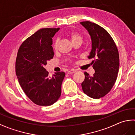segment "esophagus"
I'll list each match as a JSON object with an SVG mask.
<instances>
[{
    "mask_svg": "<svg viewBox=\"0 0 135 135\" xmlns=\"http://www.w3.org/2000/svg\"><path fill=\"white\" fill-rule=\"evenodd\" d=\"M76 72V71L74 70H71L70 71H68L67 72V74H73V73H74Z\"/></svg>",
    "mask_w": 135,
    "mask_h": 135,
    "instance_id": "1",
    "label": "esophagus"
}]
</instances>
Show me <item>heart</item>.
Returning <instances> with one entry per match:
<instances>
[{
	"mask_svg": "<svg viewBox=\"0 0 135 135\" xmlns=\"http://www.w3.org/2000/svg\"><path fill=\"white\" fill-rule=\"evenodd\" d=\"M65 36H67L68 38L70 39V40L71 41L73 44H74L77 42H81L83 40V37L81 35L80 33H78V32L76 31H68L65 33ZM53 50L54 51H57L58 47V40H56L54 42L53 44L52 45Z\"/></svg>",
	"mask_w": 135,
	"mask_h": 135,
	"instance_id": "b5f03b06",
	"label": "heart"
}]
</instances>
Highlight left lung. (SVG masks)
I'll return each instance as SVG.
<instances>
[{"mask_svg":"<svg viewBox=\"0 0 135 135\" xmlns=\"http://www.w3.org/2000/svg\"><path fill=\"white\" fill-rule=\"evenodd\" d=\"M80 23L87 29L91 40V50L88 58L93 59L95 73H84L83 91L88 96L97 99L108 93L116 82L119 69V55L113 40L106 29L89 21Z\"/></svg>","mask_w":135,"mask_h":135,"instance_id":"obj_1","label":"left lung"}]
</instances>
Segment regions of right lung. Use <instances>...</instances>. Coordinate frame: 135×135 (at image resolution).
<instances>
[{
    "instance_id": "add662e5",
    "label": "right lung",
    "mask_w": 135,
    "mask_h": 135,
    "mask_svg": "<svg viewBox=\"0 0 135 135\" xmlns=\"http://www.w3.org/2000/svg\"><path fill=\"white\" fill-rule=\"evenodd\" d=\"M60 28H42L21 44L17 54L15 69L19 84L29 99L42 106H51L61 94L65 73H55L52 77L44 68L52 59V39Z\"/></svg>"
}]
</instances>
